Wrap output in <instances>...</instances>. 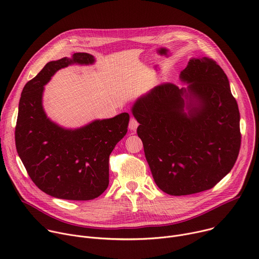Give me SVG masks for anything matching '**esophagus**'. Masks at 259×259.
I'll return each instance as SVG.
<instances>
[{"instance_id":"obj_1","label":"esophagus","mask_w":259,"mask_h":259,"mask_svg":"<svg viewBox=\"0 0 259 259\" xmlns=\"http://www.w3.org/2000/svg\"><path fill=\"white\" fill-rule=\"evenodd\" d=\"M137 127H138V122L134 119V117H131V120L129 122V129L131 131H135Z\"/></svg>"}]
</instances>
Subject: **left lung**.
<instances>
[{
    "label": "left lung",
    "mask_w": 259,
    "mask_h": 259,
    "mask_svg": "<svg viewBox=\"0 0 259 259\" xmlns=\"http://www.w3.org/2000/svg\"><path fill=\"white\" fill-rule=\"evenodd\" d=\"M180 81L186 85H157L131 107L154 181L175 196L213 188L241 147L240 111L222 68L206 57L191 58Z\"/></svg>",
    "instance_id": "8db88e82"
}]
</instances>
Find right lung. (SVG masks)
<instances>
[{
  "instance_id": "right-lung-1",
  "label": "right lung",
  "mask_w": 259,
  "mask_h": 259,
  "mask_svg": "<svg viewBox=\"0 0 259 259\" xmlns=\"http://www.w3.org/2000/svg\"><path fill=\"white\" fill-rule=\"evenodd\" d=\"M95 62L87 53L52 61L21 92L16 150L35 185L53 197L91 200L101 195L109 183V155L127 133V112L71 129L51 120L43 108L44 85L57 71L70 65Z\"/></svg>"
}]
</instances>
